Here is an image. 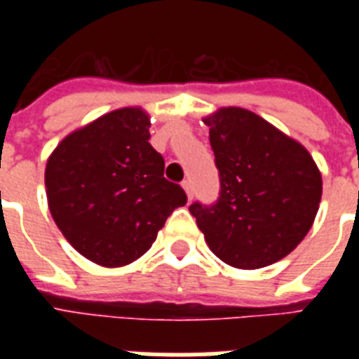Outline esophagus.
Here are the masks:
<instances>
[{
    "mask_svg": "<svg viewBox=\"0 0 359 359\" xmlns=\"http://www.w3.org/2000/svg\"><path fill=\"white\" fill-rule=\"evenodd\" d=\"M182 188H184L188 199H191V196H194V186H191L190 180H184V182H182Z\"/></svg>",
    "mask_w": 359,
    "mask_h": 359,
    "instance_id": "1",
    "label": "esophagus"
}]
</instances>
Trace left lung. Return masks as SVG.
I'll use <instances>...</instances> for the list:
<instances>
[{
    "label": "left lung",
    "mask_w": 359,
    "mask_h": 359,
    "mask_svg": "<svg viewBox=\"0 0 359 359\" xmlns=\"http://www.w3.org/2000/svg\"><path fill=\"white\" fill-rule=\"evenodd\" d=\"M219 197L196 201L191 216L214 255L253 270L278 262L311 229L323 177L311 154L276 126L242 108L208 115Z\"/></svg>",
    "instance_id": "8db88e82"
}]
</instances>
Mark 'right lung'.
I'll list each match as a JSON object with an SVG mask.
<instances>
[{"mask_svg": "<svg viewBox=\"0 0 359 359\" xmlns=\"http://www.w3.org/2000/svg\"><path fill=\"white\" fill-rule=\"evenodd\" d=\"M149 126L141 108L115 109L67 135L48 158L44 184L53 222L78 253L100 266L140 259L188 201L163 177Z\"/></svg>", "mask_w": 359, "mask_h": 359, "instance_id": "add662e5", "label": "right lung"}]
</instances>
